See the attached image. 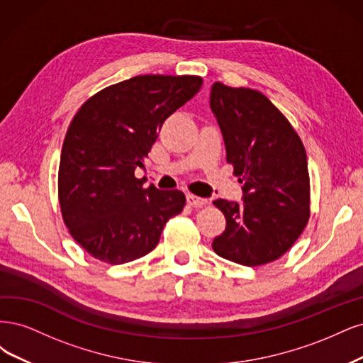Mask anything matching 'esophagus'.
Segmentation results:
<instances>
[{
  "mask_svg": "<svg viewBox=\"0 0 363 363\" xmlns=\"http://www.w3.org/2000/svg\"><path fill=\"white\" fill-rule=\"evenodd\" d=\"M186 203L194 208H202L203 205L208 203V201L203 197H197L194 194H186Z\"/></svg>",
  "mask_w": 363,
  "mask_h": 363,
  "instance_id": "1",
  "label": "esophagus"
}]
</instances>
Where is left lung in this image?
I'll return each mask as SVG.
<instances>
[{"label":"left lung","instance_id":"1","mask_svg":"<svg viewBox=\"0 0 363 363\" xmlns=\"http://www.w3.org/2000/svg\"><path fill=\"white\" fill-rule=\"evenodd\" d=\"M211 110L225 138L226 161L240 177L242 203L217 199L226 229L213 241L221 258L245 267L279 259L311 216L308 157L297 131L264 93L211 87Z\"/></svg>","mask_w":363,"mask_h":363}]
</instances>
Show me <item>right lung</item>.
Returning <instances> with one entry per match:
<instances>
[{
  "instance_id": "1",
  "label": "right lung",
  "mask_w": 363,
  "mask_h": 363,
  "mask_svg": "<svg viewBox=\"0 0 363 363\" xmlns=\"http://www.w3.org/2000/svg\"><path fill=\"white\" fill-rule=\"evenodd\" d=\"M202 83L197 75H137L99 90L74 116L58 166V202L69 233L93 258L111 265L142 258L184 209L182 191L145 189L134 172L164 121Z\"/></svg>"
}]
</instances>
